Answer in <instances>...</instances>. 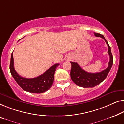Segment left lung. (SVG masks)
Listing matches in <instances>:
<instances>
[{
  "mask_svg": "<svg viewBox=\"0 0 124 124\" xmlns=\"http://www.w3.org/2000/svg\"><path fill=\"white\" fill-rule=\"evenodd\" d=\"M96 37L103 39L108 46V53L110 57L108 66L106 69L99 73H91L84 71L77 62H70L71 69L70 71L71 78L74 83L79 87L83 88H92L98 85L105 79L108 75L113 64V56L111 51V47L105 37L101 34L94 33Z\"/></svg>",
  "mask_w": 124,
  "mask_h": 124,
  "instance_id": "left-lung-1",
  "label": "left lung"
}]
</instances>
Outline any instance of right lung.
I'll list each match as a JSON object with an SVG mask.
<instances>
[{
  "label": "right lung",
  "instance_id": "right-lung-1",
  "mask_svg": "<svg viewBox=\"0 0 124 124\" xmlns=\"http://www.w3.org/2000/svg\"><path fill=\"white\" fill-rule=\"evenodd\" d=\"M59 65V64H54L44 73L36 78H26L19 75L14 69L12 52L9 68L12 77L23 90L33 93H41L47 91L53 85L56 68Z\"/></svg>",
  "mask_w": 124,
  "mask_h": 124
}]
</instances>
